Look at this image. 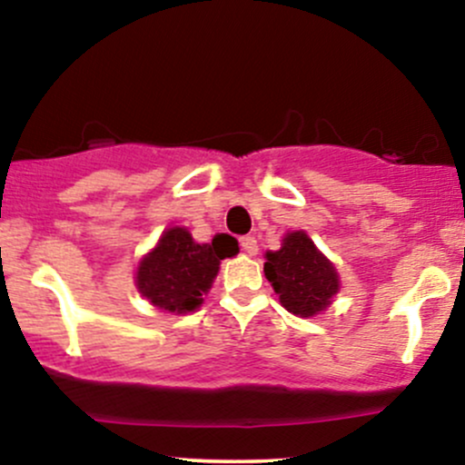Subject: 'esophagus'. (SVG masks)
Returning a JSON list of instances; mask_svg holds the SVG:
<instances>
[{
  "label": "esophagus",
  "mask_w": 465,
  "mask_h": 465,
  "mask_svg": "<svg viewBox=\"0 0 465 465\" xmlns=\"http://www.w3.org/2000/svg\"><path fill=\"white\" fill-rule=\"evenodd\" d=\"M240 249H242L244 253L255 255L258 253V240H255V236H242L240 238Z\"/></svg>",
  "instance_id": "esophagus-1"
}]
</instances>
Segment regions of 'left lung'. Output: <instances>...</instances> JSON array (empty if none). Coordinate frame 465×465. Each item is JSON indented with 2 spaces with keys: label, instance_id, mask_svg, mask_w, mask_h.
<instances>
[{
  "label": "left lung",
  "instance_id": "8db88e82",
  "mask_svg": "<svg viewBox=\"0 0 465 465\" xmlns=\"http://www.w3.org/2000/svg\"><path fill=\"white\" fill-rule=\"evenodd\" d=\"M264 275L280 295L282 306L300 317L325 311L339 291L334 266L303 232L288 233L280 251L266 253Z\"/></svg>",
  "mask_w": 465,
  "mask_h": 465
}]
</instances>
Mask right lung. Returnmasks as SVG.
Segmentation results:
<instances>
[{"instance_id":"obj_1","label":"right lung","mask_w":465,"mask_h":465,"mask_svg":"<svg viewBox=\"0 0 465 465\" xmlns=\"http://www.w3.org/2000/svg\"><path fill=\"white\" fill-rule=\"evenodd\" d=\"M232 249L221 236L212 244H196L190 232L173 227L137 269V288L148 302L168 312H192L203 303L218 273V264Z\"/></svg>"}]
</instances>
